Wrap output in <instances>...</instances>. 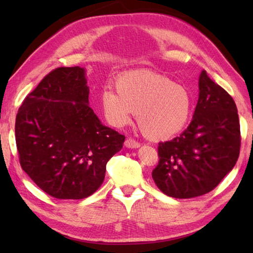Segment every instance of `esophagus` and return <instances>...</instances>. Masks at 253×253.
<instances>
[{"label":"esophagus","instance_id":"1","mask_svg":"<svg viewBox=\"0 0 253 253\" xmlns=\"http://www.w3.org/2000/svg\"><path fill=\"white\" fill-rule=\"evenodd\" d=\"M125 146L128 147V148H137V147L140 146V144L137 142V140H135L134 138L129 137V138H127L125 140Z\"/></svg>","mask_w":253,"mask_h":253}]
</instances>
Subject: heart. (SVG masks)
I'll use <instances>...</instances> for the list:
<instances>
[{"instance_id": "1", "label": "heart", "mask_w": 253, "mask_h": 253, "mask_svg": "<svg viewBox=\"0 0 253 253\" xmlns=\"http://www.w3.org/2000/svg\"><path fill=\"white\" fill-rule=\"evenodd\" d=\"M116 91L106 88L101 102L114 126H125L137 113V124L151 139L164 140L186 126L193 110V96L185 85L149 70L125 72L116 80Z\"/></svg>"}]
</instances>
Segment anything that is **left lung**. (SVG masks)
I'll list each match as a JSON object with an SVG mask.
<instances>
[{"mask_svg": "<svg viewBox=\"0 0 253 253\" xmlns=\"http://www.w3.org/2000/svg\"><path fill=\"white\" fill-rule=\"evenodd\" d=\"M193 119L178 137L158 144V164L152 176L163 193L191 199L214 190L234 168L241 147L233 98L210 78L199 79Z\"/></svg>", "mask_w": 253, "mask_h": 253, "instance_id": "1", "label": "left lung"}]
</instances>
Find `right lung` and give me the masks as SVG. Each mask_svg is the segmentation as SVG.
<instances>
[{
  "instance_id": "1",
  "label": "right lung",
  "mask_w": 253,
  "mask_h": 253,
  "mask_svg": "<svg viewBox=\"0 0 253 253\" xmlns=\"http://www.w3.org/2000/svg\"><path fill=\"white\" fill-rule=\"evenodd\" d=\"M84 69L60 67L25 97L15 119L22 169L52 198L80 200L101 186L106 165L125 136L89 107Z\"/></svg>"
}]
</instances>
